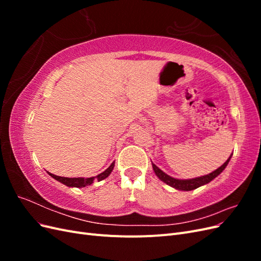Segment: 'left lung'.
I'll return each mask as SVG.
<instances>
[{"label":"left lung","instance_id":"1","mask_svg":"<svg viewBox=\"0 0 261 261\" xmlns=\"http://www.w3.org/2000/svg\"><path fill=\"white\" fill-rule=\"evenodd\" d=\"M232 156V154H231ZM231 156L228 158V159L221 165L219 169H217L216 171H213L212 173L208 175H204V176H200V177H196V178H192V179H176V178H173L171 176H169L168 174H165L163 171H161L159 168L156 167L155 164L152 163V168L153 171L155 173V175L159 177L162 181L164 183H167L168 185L174 187L176 189H179V191H192V189H196L198 188L199 186H202L204 184H208L209 181H211L213 178H216L221 172H222L230 161Z\"/></svg>","mask_w":261,"mask_h":261}]
</instances>
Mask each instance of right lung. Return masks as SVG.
<instances>
[{
	"instance_id": "obj_1",
	"label": "right lung",
	"mask_w": 261,
	"mask_h": 261,
	"mask_svg": "<svg viewBox=\"0 0 261 261\" xmlns=\"http://www.w3.org/2000/svg\"><path fill=\"white\" fill-rule=\"evenodd\" d=\"M113 168H114V162H112V164L110 165V167L105 172L100 173V174L97 175L96 177H88V178H85V177H73V178H70V177H62V176L54 175V174H52V173H49V172L48 173H49V175H51L54 179L61 181V183H63V184L68 186V187H85L87 185L92 184V181L94 179H98V181H100L102 179L107 178L110 175V173L112 172Z\"/></svg>"
}]
</instances>
